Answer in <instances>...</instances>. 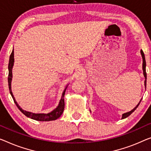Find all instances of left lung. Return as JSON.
Instances as JSON below:
<instances>
[{"label":"left lung","mask_w":151,"mask_h":151,"mask_svg":"<svg viewBox=\"0 0 151 151\" xmlns=\"http://www.w3.org/2000/svg\"><path fill=\"white\" fill-rule=\"evenodd\" d=\"M140 53H141V55H142V60H143V63H142V70H143V75L144 76H145V87H147V73H146V60H145V53H144L143 51L141 50L140 51ZM142 99L140 100V102H139V103L138 104V105L136 106V107L134 108V109H132L131 111L129 112H125V113L123 114H122V118L121 119H125L127 118V116H129L130 114H131L132 112H134L135 110H136L137 108H138V106H139V104H140V102L142 101Z\"/></svg>","instance_id":"1"}]
</instances>
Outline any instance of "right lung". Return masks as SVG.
<instances>
[{
	"label": "right lung",
	"mask_w": 151,
	"mask_h": 151,
	"mask_svg": "<svg viewBox=\"0 0 151 151\" xmlns=\"http://www.w3.org/2000/svg\"><path fill=\"white\" fill-rule=\"evenodd\" d=\"M13 64H14V49H13L12 52L11 53V55L9 57V76H8V83H9V91L11 96L13 99L15 104H16L18 109H19V111L23 113L24 115H26L27 117L30 118L36 121H54L58 119L60 116L62 115L64 109V95H65V91L68 87V84L66 85V87L63 91L61 99H60L59 104L55 109L53 110L52 111L49 112V113H33V112H28L26 111H24L19 106V104H17V102L15 100L14 96L13 95L12 91H11V81H12L13 77V74H12V69Z\"/></svg>",
	"instance_id": "1"
}]
</instances>
